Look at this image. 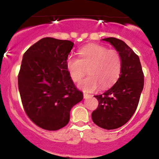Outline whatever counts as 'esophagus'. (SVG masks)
I'll return each mask as SVG.
<instances>
[{"label": "esophagus", "instance_id": "1", "mask_svg": "<svg viewBox=\"0 0 159 159\" xmlns=\"http://www.w3.org/2000/svg\"><path fill=\"white\" fill-rule=\"evenodd\" d=\"M91 95H89V94H87V93H84V98H87L89 97H91Z\"/></svg>", "mask_w": 159, "mask_h": 159}]
</instances>
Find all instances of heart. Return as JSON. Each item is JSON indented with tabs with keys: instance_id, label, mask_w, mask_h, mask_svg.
<instances>
[{
	"instance_id": "obj_1",
	"label": "heart",
	"mask_w": 159,
	"mask_h": 159,
	"mask_svg": "<svg viewBox=\"0 0 159 159\" xmlns=\"http://www.w3.org/2000/svg\"><path fill=\"white\" fill-rule=\"evenodd\" d=\"M79 58L69 55L66 69L71 79L79 82L86 75H89L80 82L78 87L84 92H94L99 87L106 89L119 78L122 61L116 50H109L103 45L91 44L80 49Z\"/></svg>"
}]
</instances>
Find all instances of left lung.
I'll list each match as a JSON object with an SVG mask.
<instances>
[{
	"label": "left lung",
	"mask_w": 159,
	"mask_h": 159,
	"mask_svg": "<svg viewBox=\"0 0 159 159\" xmlns=\"http://www.w3.org/2000/svg\"><path fill=\"white\" fill-rule=\"evenodd\" d=\"M114 47L122 61L120 78L111 88L95 96L98 105L92 120L98 126L111 130L123 126L135 112L143 88V73L139 57L123 41L114 37L102 39Z\"/></svg>",
	"instance_id": "8db88e82"
}]
</instances>
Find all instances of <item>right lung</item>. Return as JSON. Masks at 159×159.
I'll use <instances>...</instances> for the list:
<instances>
[{
	"mask_svg": "<svg viewBox=\"0 0 159 159\" xmlns=\"http://www.w3.org/2000/svg\"><path fill=\"white\" fill-rule=\"evenodd\" d=\"M74 43L45 37L23 55L18 76L25 112L36 125L55 131L68 124L70 111L83 99L66 69Z\"/></svg>",
	"mask_w": 159,
	"mask_h": 159,
	"instance_id": "add662e5",
	"label": "right lung"
}]
</instances>
